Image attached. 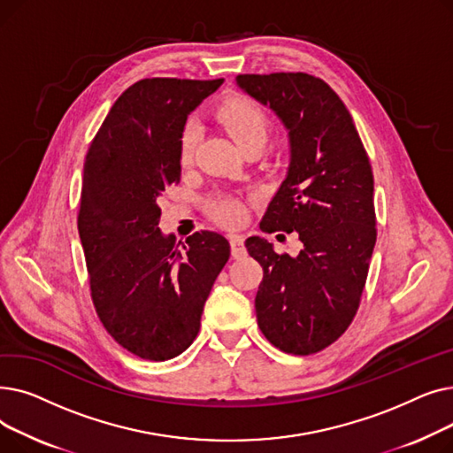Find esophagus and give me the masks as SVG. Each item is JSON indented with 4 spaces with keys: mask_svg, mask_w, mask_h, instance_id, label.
Instances as JSON below:
<instances>
[{
    "mask_svg": "<svg viewBox=\"0 0 453 453\" xmlns=\"http://www.w3.org/2000/svg\"><path fill=\"white\" fill-rule=\"evenodd\" d=\"M229 244H231V255H233V258H244V257H246L244 236H241V234H231V236H229Z\"/></svg>",
    "mask_w": 453,
    "mask_h": 453,
    "instance_id": "obj_1",
    "label": "esophagus"
}]
</instances>
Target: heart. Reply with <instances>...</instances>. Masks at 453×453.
<instances>
[{
	"mask_svg": "<svg viewBox=\"0 0 453 453\" xmlns=\"http://www.w3.org/2000/svg\"><path fill=\"white\" fill-rule=\"evenodd\" d=\"M217 119L244 149L251 142H265L268 135V117L265 110L246 97H229L217 108ZM198 141V127L187 123L180 139V159L183 165L190 163ZM211 217L222 226L234 227L244 222L246 209L239 196L219 193L207 200Z\"/></svg>",
	"mask_w": 453,
	"mask_h": 453,
	"instance_id": "1",
	"label": "heart"
}]
</instances>
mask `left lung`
Segmentation results:
<instances>
[{
  "label": "left lung",
  "instance_id": "1",
  "mask_svg": "<svg viewBox=\"0 0 453 453\" xmlns=\"http://www.w3.org/2000/svg\"><path fill=\"white\" fill-rule=\"evenodd\" d=\"M236 84L270 106L290 139V165L260 229L296 231L297 257L246 241L263 266L257 321L277 349L306 356L334 343L360 306L376 242L374 180L352 117L325 81L308 73L239 75Z\"/></svg>",
  "mask_w": 453,
  "mask_h": 453
}]
</instances>
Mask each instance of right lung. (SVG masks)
<instances>
[{"label": "right lung", "mask_w": 453, "mask_h": 453, "mask_svg": "<svg viewBox=\"0 0 453 453\" xmlns=\"http://www.w3.org/2000/svg\"><path fill=\"white\" fill-rule=\"evenodd\" d=\"M222 82L132 84L86 154L77 224L91 299L108 334L142 360H171L195 342L214 279L229 258V242L219 233L176 242L157 227V198L180 181L187 115Z\"/></svg>", "instance_id": "obj_1"}]
</instances>
